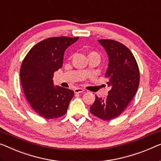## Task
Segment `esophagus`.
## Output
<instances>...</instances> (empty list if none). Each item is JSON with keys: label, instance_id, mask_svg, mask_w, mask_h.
Returning <instances> with one entry per match:
<instances>
[{"label": "esophagus", "instance_id": "esophagus-1", "mask_svg": "<svg viewBox=\"0 0 161 161\" xmlns=\"http://www.w3.org/2000/svg\"><path fill=\"white\" fill-rule=\"evenodd\" d=\"M74 92L75 93H80V92H85V90L82 88H80V87H76L75 89L74 90Z\"/></svg>", "mask_w": 161, "mask_h": 161}]
</instances>
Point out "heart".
Listing matches in <instances>:
<instances>
[{"mask_svg": "<svg viewBox=\"0 0 161 161\" xmlns=\"http://www.w3.org/2000/svg\"><path fill=\"white\" fill-rule=\"evenodd\" d=\"M90 54H96V55H97V56H98V54H97V53H96V52H94V51H92V52H91V53H90V54H89V55H90Z\"/></svg>", "mask_w": 161, "mask_h": 161, "instance_id": "1", "label": "heart"}]
</instances>
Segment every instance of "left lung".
Instances as JSON below:
<instances>
[{"mask_svg": "<svg viewBox=\"0 0 161 161\" xmlns=\"http://www.w3.org/2000/svg\"><path fill=\"white\" fill-rule=\"evenodd\" d=\"M108 56L105 77L111 90L106 97H98L90 113L103 120H111L122 114L135 95L140 84V70L128 47L114 40H98Z\"/></svg>", "mask_w": 161, "mask_h": 161, "instance_id": "obj_1", "label": "left lung"}]
</instances>
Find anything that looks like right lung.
Returning a JSON list of instances; mask_svg holds the SVG:
<instances>
[{
    "label": "right lung",
    "instance_id": "add662e5",
    "mask_svg": "<svg viewBox=\"0 0 161 161\" xmlns=\"http://www.w3.org/2000/svg\"><path fill=\"white\" fill-rule=\"evenodd\" d=\"M77 37H55L38 42L28 52L20 69L25 97L34 111L45 119L66 114L74 91L54 87L53 74L63 66L64 52Z\"/></svg>",
    "mask_w": 161,
    "mask_h": 161
}]
</instances>
